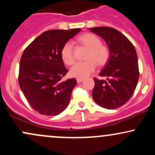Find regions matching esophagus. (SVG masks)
Listing matches in <instances>:
<instances>
[{
  "label": "esophagus",
  "instance_id": "34e87169",
  "mask_svg": "<svg viewBox=\"0 0 155 155\" xmlns=\"http://www.w3.org/2000/svg\"><path fill=\"white\" fill-rule=\"evenodd\" d=\"M76 81H77V83H81V81H83V79H80V78H78V79H76Z\"/></svg>",
  "mask_w": 155,
  "mask_h": 155
}]
</instances>
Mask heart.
<instances>
[{
    "label": "heart",
    "mask_w": 155,
    "mask_h": 155,
    "mask_svg": "<svg viewBox=\"0 0 155 155\" xmlns=\"http://www.w3.org/2000/svg\"><path fill=\"white\" fill-rule=\"evenodd\" d=\"M78 41L88 49L87 61L78 63L71 68L70 74L75 78L86 77L92 74L95 69L96 64L98 66H104L108 61L110 51L106 45L101 44V39L93 33H86L78 38ZM61 58L68 65H71L75 62L73 51L72 44L67 42L61 49Z\"/></svg>",
    "instance_id": "obj_1"
}]
</instances>
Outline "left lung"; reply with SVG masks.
<instances>
[{"instance_id": "left-lung-1", "label": "left lung", "mask_w": 155, "mask_h": 155, "mask_svg": "<svg viewBox=\"0 0 155 155\" xmlns=\"http://www.w3.org/2000/svg\"><path fill=\"white\" fill-rule=\"evenodd\" d=\"M90 31L104 39L110 51L108 61L99 74L106 80L94 79L92 97L105 108H117L130 100L138 84L136 49L127 37L113 28L96 27Z\"/></svg>"}]
</instances>
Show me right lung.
<instances>
[{
    "label": "right lung",
    "mask_w": 155,
    "mask_h": 155,
    "mask_svg": "<svg viewBox=\"0 0 155 155\" xmlns=\"http://www.w3.org/2000/svg\"><path fill=\"white\" fill-rule=\"evenodd\" d=\"M80 31V28H76L44 32L23 51L19 84L32 108L41 114L56 116L70 102L76 80H62L68 70L62 60L61 49Z\"/></svg>",
    "instance_id": "obj_1"
}]
</instances>
